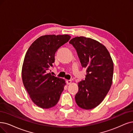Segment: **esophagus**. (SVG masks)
<instances>
[{
	"label": "esophagus",
	"instance_id": "esophagus-1",
	"mask_svg": "<svg viewBox=\"0 0 133 133\" xmlns=\"http://www.w3.org/2000/svg\"><path fill=\"white\" fill-rule=\"evenodd\" d=\"M72 81L71 80V79H67V80H66V82L67 83V84H71Z\"/></svg>",
	"mask_w": 133,
	"mask_h": 133
}]
</instances>
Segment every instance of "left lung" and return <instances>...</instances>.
<instances>
[{
	"mask_svg": "<svg viewBox=\"0 0 133 133\" xmlns=\"http://www.w3.org/2000/svg\"><path fill=\"white\" fill-rule=\"evenodd\" d=\"M69 43L76 49L81 65L87 72L84 80L78 83L75 102L83 109H94L103 102L112 85V59L106 47L93 39L77 36Z\"/></svg>",
	"mask_w": 133,
	"mask_h": 133,
	"instance_id": "left-lung-1",
	"label": "left lung"
}]
</instances>
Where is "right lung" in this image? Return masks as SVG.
Returning a JSON list of instances; mask_svg holds the SVG:
<instances>
[{
  "mask_svg": "<svg viewBox=\"0 0 133 133\" xmlns=\"http://www.w3.org/2000/svg\"><path fill=\"white\" fill-rule=\"evenodd\" d=\"M69 35L39 37L26 52L22 69L24 86L33 102L42 109L55 107L66 84L64 79L49 73L58 49L70 40Z\"/></svg>",
  "mask_w": 133,
  "mask_h": 133,
  "instance_id": "1",
  "label": "right lung"
}]
</instances>
